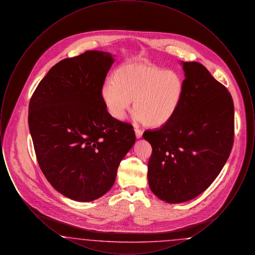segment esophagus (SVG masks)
I'll list each match as a JSON object with an SVG mask.
<instances>
[{"mask_svg":"<svg viewBox=\"0 0 255 255\" xmlns=\"http://www.w3.org/2000/svg\"><path fill=\"white\" fill-rule=\"evenodd\" d=\"M134 133H135V137L136 138H140L142 136V131L140 129H134Z\"/></svg>","mask_w":255,"mask_h":255,"instance_id":"34e87169","label":"esophagus"}]
</instances>
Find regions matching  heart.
Wrapping results in <instances>:
<instances>
[{"instance_id":"1","label":"heart","mask_w":255,"mask_h":255,"mask_svg":"<svg viewBox=\"0 0 255 255\" xmlns=\"http://www.w3.org/2000/svg\"><path fill=\"white\" fill-rule=\"evenodd\" d=\"M182 94L179 74L144 63L123 65L101 87L102 100L114 119L123 120L133 99L134 119L150 128L162 127L174 118Z\"/></svg>"}]
</instances>
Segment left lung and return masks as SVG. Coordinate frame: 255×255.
Wrapping results in <instances>:
<instances>
[{
	"instance_id": "left-lung-1",
	"label": "left lung",
	"mask_w": 255,
	"mask_h": 255,
	"mask_svg": "<svg viewBox=\"0 0 255 255\" xmlns=\"http://www.w3.org/2000/svg\"><path fill=\"white\" fill-rule=\"evenodd\" d=\"M182 101L174 118L143 133L152 146L148 182L168 204H180L204 192L231 154L234 106L231 94L202 64L181 62Z\"/></svg>"
}]
</instances>
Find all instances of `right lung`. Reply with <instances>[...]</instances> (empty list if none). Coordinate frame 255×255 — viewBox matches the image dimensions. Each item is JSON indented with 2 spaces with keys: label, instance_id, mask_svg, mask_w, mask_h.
Instances as JSON below:
<instances>
[{
  "label": "right lung",
  "instance_id": "right-lung-1",
  "mask_svg": "<svg viewBox=\"0 0 255 255\" xmlns=\"http://www.w3.org/2000/svg\"><path fill=\"white\" fill-rule=\"evenodd\" d=\"M114 62L111 53L99 50L60 61L29 102L28 126L39 166L52 187L73 201L106 194L135 141L132 125L114 119L101 97Z\"/></svg>",
  "mask_w": 255,
  "mask_h": 255
}]
</instances>
